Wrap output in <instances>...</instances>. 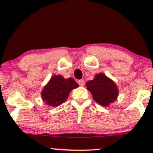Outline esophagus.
I'll return each instance as SVG.
<instances>
[{
    "label": "esophagus",
    "mask_w": 153,
    "mask_h": 153,
    "mask_svg": "<svg viewBox=\"0 0 153 153\" xmlns=\"http://www.w3.org/2000/svg\"><path fill=\"white\" fill-rule=\"evenodd\" d=\"M78 82L79 85H80V86H83V85H85V81H84V80H79Z\"/></svg>",
    "instance_id": "34e87169"
}]
</instances>
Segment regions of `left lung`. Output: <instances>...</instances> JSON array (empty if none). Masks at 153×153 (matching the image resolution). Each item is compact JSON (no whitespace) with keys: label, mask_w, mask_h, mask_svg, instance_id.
I'll list each match as a JSON object with an SVG mask.
<instances>
[{"label":"left lung","mask_w":153,"mask_h":153,"mask_svg":"<svg viewBox=\"0 0 153 153\" xmlns=\"http://www.w3.org/2000/svg\"><path fill=\"white\" fill-rule=\"evenodd\" d=\"M85 85L95 101L103 106H108L118 97L119 91L115 82L103 73L96 75Z\"/></svg>","instance_id":"left-lung-1"}]
</instances>
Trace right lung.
I'll return each instance as SVG.
<instances>
[{
  "label": "right lung",
  "mask_w": 153,
  "mask_h": 153,
  "mask_svg": "<svg viewBox=\"0 0 153 153\" xmlns=\"http://www.w3.org/2000/svg\"><path fill=\"white\" fill-rule=\"evenodd\" d=\"M78 87L74 79H65L62 75H54L42 91V98L47 105L57 106L68 98L70 92Z\"/></svg>",
  "instance_id": "obj_1"
}]
</instances>
